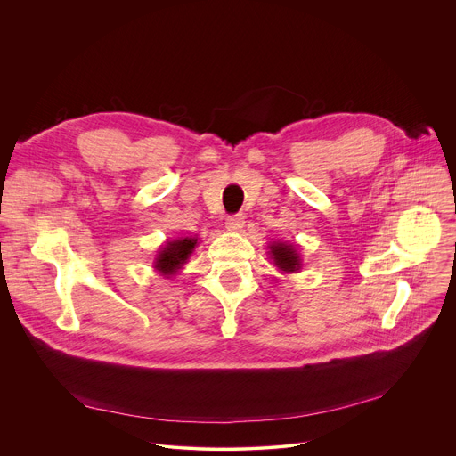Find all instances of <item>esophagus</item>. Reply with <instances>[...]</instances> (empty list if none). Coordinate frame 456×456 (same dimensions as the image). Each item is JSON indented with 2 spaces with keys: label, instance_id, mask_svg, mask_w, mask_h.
Instances as JSON below:
<instances>
[{
  "label": "esophagus",
  "instance_id": "obj_1",
  "mask_svg": "<svg viewBox=\"0 0 456 456\" xmlns=\"http://www.w3.org/2000/svg\"><path fill=\"white\" fill-rule=\"evenodd\" d=\"M243 225H245V216L243 215H232V216H227V220H225V229L232 231V232L241 231Z\"/></svg>",
  "mask_w": 456,
  "mask_h": 456
}]
</instances>
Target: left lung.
Instances as JSON below:
<instances>
[{
  "mask_svg": "<svg viewBox=\"0 0 456 456\" xmlns=\"http://www.w3.org/2000/svg\"><path fill=\"white\" fill-rule=\"evenodd\" d=\"M270 248V257L273 259V265L286 272V273H291V272H297L300 270V256L298 252L295 250V245L291 243H281V241H273L268 245Z\"/></svg>",
  "mask_w": 456,
  "mask_h": 456,
  "instance_id": "left-lung-1",
  "label": "left lung"
}]
</instances>
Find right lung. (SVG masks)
<instances>
[{
  "label": "right lung",
  "instance_id": "add662e5",
  "mask_svg": "<svg viewBox=\"0 0 456 456\" xmlns=\"http://www.w3.org/2000/svg\"><path fill=\"white\" fill-rule=\"evenodd\" d=\"M197 243H199L197 238H179V240L167 241V245L156 256L154 268L167 277L177 273L193 254Z\"/></svg>",
  "mask_w": 456,
  "mask_h": 456
}]
</instances>
